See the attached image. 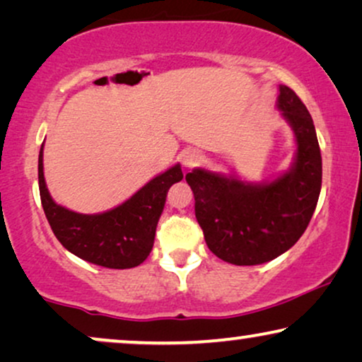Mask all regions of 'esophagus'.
<instances>
[{
    "label": "esophagus",
    "mask_w": 362,
    "mask_h": 362,
    "mask_svg": "<svg viewBox=\"0 0 362 362\" xmlns=\"http://www.w3.org/2000/svg\"><path fill=\"white\" fill-rule=\"evenodd\" d=\"M201 160H202V155L201 151L197 150H187L182 153V158H181L182 166L187 168V170H189V168H194L196 165H199Z\"/></svg>",
    "instance_id": "1"
}]
</instances>
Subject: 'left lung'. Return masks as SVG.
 Instances as JSON below:
<instances>
[{"label": "left lung", "instance_id": "obj_1", "mask_svg": "<svg viewBox=\"0 0 362 362\" xmlns=\"http://www.w3.org/2000/svg\"><path fill=\"white\" fill-rule=\"evenodd\" d=\"M276 107L296 140L288 171L269 182H247L204 168L186 175L207 247L234 265L265 264L293 247L320 197L321 153L313 118L286 86H280Z\"/></svg>", "mask_w": 362, "mask_h": 362}]
</instances>
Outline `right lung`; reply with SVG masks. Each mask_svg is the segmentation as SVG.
Segmentation results:
<instances>
[{
  "mask_svg": "<svg viewBox=\"0 0 362 362\" xmlns=\"http://www.w3.org/2000/svg\"><path fill=\"white\" fill-rule=\"evenodd\" d=\"M39 151V192L44 214L57 240L78 259L105 269H133L150 255L168 189L182 180L180 165L161 173L130 199L102 214H78L59 206L44 180Z\"/></svg>",
  "mask_w": 362,
  "mask_h": 362,
  "instance_id": "1",
  "label": "right lung"
}]
</instances>
